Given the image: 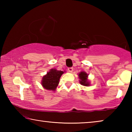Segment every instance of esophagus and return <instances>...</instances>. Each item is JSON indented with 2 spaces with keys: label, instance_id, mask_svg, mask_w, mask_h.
I'll use <instances>...</instances> for the list:
<instances>
[{
  "label": "esophagus",
  "instance_id": "esophagus-1",
  "mask_svg": "<svg viewBox=\"0 0 132 132\" xmlns=\"http://www.w3.org/2000/svg\"><path fill=\"white\" fill-rule=\"evenodd\" d=\"M68 71H69V72H72L73 68H68Z\"/></svg>",
  "mask_w": 132,
  "mask_h": 132
}]
</instances>
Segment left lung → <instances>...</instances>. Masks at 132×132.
I'll return each instance as SVG.
<instances>
[{
	"label": "left lung",
	"instance_id": "8db88e82",
	"mask_svg": "<svg viewBox=\"0 0 132 132\" xmlns=\"http://www.w3.org/2000/svg\"><path fill=\"white\" fill-rule=\"evenodd\" d=\"M79 78L80 79V82L81 85H82V86H87L90 85L88 80H87L88 75L87 74L86 72L81 71V72L80 73V74L79 75Z\"/></svg>",
	"mask_w": 132,
	"mask_h": 132
}]
</instances>
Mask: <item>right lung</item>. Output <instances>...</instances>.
Instances as JSON below:
<instances>
[{
  "instance_id": "1",
  "label": "right lung",
  "mask_w": 132,
  "mask_h": 132,
  "mask_svg": "<svg viewBox=\"0 0 132 132\" xmlns=\"http://www.w3.org/2000/svg\"><path fill=\"white\" fill-rule=\"evenodd\" d=\"M64 72L52 69L43 77L42 85L44 88L48 90H55L59 82L60 77Z\"/></svg>"
}]
</instances>
